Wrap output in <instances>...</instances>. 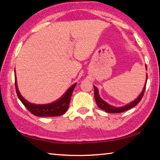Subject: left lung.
I'll return each mask as SVG.
<instances>
[{
    "label": "left lung",
    "mask_w": 160,
    "mask_h": 160,
    "mask_svg": "<svg viewBox=\"0 0 160 160\" xmlns=\"http://www.w3.org/2000/svg\"><path fill=\"white\" fill-rule=\"evenodd\" d=\"M145 68L146 70H147V66L145 65ZM147 80H148V74H146V80H145V83L144 85V88L142 89V91L141 92L136 99L133 101H132L131 102H130L129 104L124 105V106L122 107H114V106H112L108 104L107 102L104 101L101 97H100L99 94V90L95 86H94V98H95V101L97 102V106H98L100 109L105 111V112L107 113H121L125 112V111H127L131 109V108L134 107L135 105H137L138 103L140 102V100L142 98L143 94H144L145 90V87H146V83H147Z\"/></svg>",
    "instance_id": "1"
}]
</instances>
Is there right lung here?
<instances>
[{"label":"right lung","mask_w":160,"mask_h":160,"mask_svg":"<svg viewBox=\"0 0 160 160\" xmlns=\"http://www.w3.org/2000/svg\"><path fill=\"white\" fill-rule=\"evenodd\" d=\"M15 82L16 92H17L18 98L20 99L21 102L24 104V106H25L32 114L36 116H58L63 115V113L67 112L68 109L72 93L74 90L75 87L77 85L76 83L72 85L70 88L68 89L67 91L60 97V98L55 102L49 103V104H33V103L29 102L28 100H26L21 95L20 91L18 90L16 75H15Z\"/></svg>","instance_id":"1"}]
</instances>
